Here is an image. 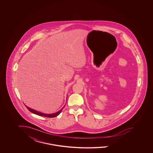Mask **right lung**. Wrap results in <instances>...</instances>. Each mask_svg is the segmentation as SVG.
I'll list each match as a JSON object with an SVG mask.
<instances>
[{"instance_id":"right-lung-1","label":"right lung","mask_w":153,"mask_h":153,"mask_svg":"<svg viewBox=\"0 0 153 153\" xmlns=\"http://www.w3.org/2000/svg\"><path fill=\"white\" fill-rule=\"evenodd\" d=\"M25 106L27 108L28 110L29 111L32 112L33 114H35L38 115V116L46 117H50V118H53V117H55L58 116V115L60 114L61 111H62V109H63V108L65 107V106H64V107H63L62 109H61L60 111H57V112H56V113H52V114H45V113H42V112H40V111H35V110H34V109H31V108L28 107L27 106H26V105H25Z\"/></svg>"}]
</instances>
